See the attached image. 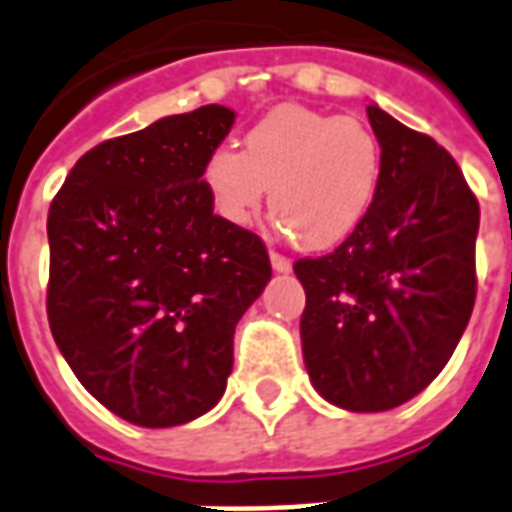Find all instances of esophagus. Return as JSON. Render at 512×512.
Listing matches in <instances>:
<instances>
[{
    "mask_svg": "<svg viewBox=\"0 0 512 512\" xmlns=\"http://www.w3.org/2000/svg\"><path fill=\"white\" fill-rule=\"evenodd\" d=\"M270 261H272V270H275V272H288V270H291V261H288L286 256H280V253L272 251L270 253Z\"/></svg>",
    "mask_w": 512,
    "mask_h": 512,
    "instance_id": "1",
    "label": "esophagus"
}]
</instances>
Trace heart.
I'll use <instances>...</instances> for the list:
<instances>
[{"mask_svg": "<svg viewBox=\"0 0 512 512\" xmlns=\"http://www.w3.org/2000/svg\"><path fill=\"white\" fill-rule=\"evenodd\" d=\"M202 183L226 224L248 226L270 186L283 234L326 251L351 237L380 183V145L364 121L280 105L248 129L242 153L221 145L202 164Z\"/></svg>", "mask_w": 512, "mask_h": 512, "instance_id": "1", "label": "heart"}]
</instances>
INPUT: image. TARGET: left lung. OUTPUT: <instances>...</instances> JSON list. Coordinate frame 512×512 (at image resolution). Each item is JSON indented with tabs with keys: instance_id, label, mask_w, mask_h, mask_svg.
<instances>
[{
	"instance_id": "left-lung-1",
	"label": "left lung",
	"mask_w": 512,
	"mask_h": 512,
	"mask_svg": "<svg viewBox=\"0 0 512 512\" xmlns=\"http://www.w3.org/2000/svg\"><path fill=\"white\" fill-rule=\"evenodd\" d=\"M367 115L380 142L370 213L332 253L294 264L307 375L353 413L421 394L456 351L478 291L480 207L459 164L378 105Z\"/></svg>"
}]
</instances>
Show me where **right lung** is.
I'll list each match as a JSON object with an SVG mask.
<instances>
[{"label":"right lung","instance_id":"right-lung-1","mask_svg":"<svg viewBox=\"0 0 512 512\" xmlns=\"http://www.w3.org/2000/svg\"><path fill=\"white\" fill-rule=\"evenodd\" d=\"M232 124L205 105L99 142L48 210L53 340L129 424H186L224 397L234 326L272 278L259 234L215 215L202 183Z\"/></svg>","mask_w":512,"mask_h":512}]
</instances>
